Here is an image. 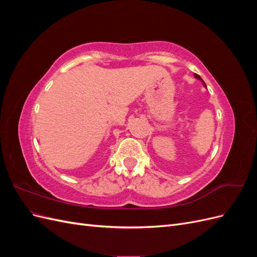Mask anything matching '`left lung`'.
<instances>
[{
  "label": "left lung",
  "instance_id": "1",
  "mask_svg": "<svg viewBox=\"0 0 257 257\" xmlns=\"http://www.w3.org/2000/svg\"><path fill=\"white\" fill-rule=\"evenodd\" d=\"M195 77H196V78H197V79H200V80H201V81H203V82H204V80H203V79H201V78H200V76H199V75H197V74H195ZM204 84H205V85H206V83H205V82H204Z\"/></svg>",
  "mask_w": 257,
  "mask_h": 257
}]
</instances>
